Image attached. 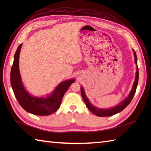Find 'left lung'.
I'll use <instances>...</instances> for the list:
<instances>
[{
  "label": "left lung",
  "mask_w": 151,
  "mask_h": 151,
  "mask_svg": "<svg viewBox=\"0 0 151 151\" xmlns=\"http://www.w3.org/2000/svg\"><path fill=\"white\" fill-rule=\"evenodd\" d=\"M134 56V62H135L136 65V76L135 80H134V84L132 86V89L130 91L128 97H125L124 99H123L121 102H119L117 105L115 106L114 107H111L110 108H102L95 106L93 104H91L90 101L89 100L87 95H86V92L84 88L81 86V95L83 100L85 102L86 106L90 110L93 114L97 115L99 117H109L114 115L117 113H119L121 111H123L124 109L126 108L128 105L130 104V102L132 101L133 99L134 95L136 91V88L137 86V84H138V79H139V71H138V67H137V58L135 50L132 49Z\"/></svg>",
  "instance_id": "8db88e82"
}]
</instances>
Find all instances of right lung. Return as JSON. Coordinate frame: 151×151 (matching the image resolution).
<instances>
[{
  "label": "right lung",
  "instance_id": "add662e5",
  "mask_svg": "<svg viewBox=\"0 0 151 151\" xmlns=\"http://www.w3.org/2000/svg\"><path fill=\"white\" fill-rule=\"evenodd\" d=\"M22 44H21L14 55V63L11 69V86L14 95L21 106L28 113L37 115H49L57 111L60 106L64 94L75 78L61 82L51 93L37 97L30 94L24 86L19 71V55Z\"/></svg>",
  "mask_w": 151,
  "mask_h": 151
}]
</instances>
